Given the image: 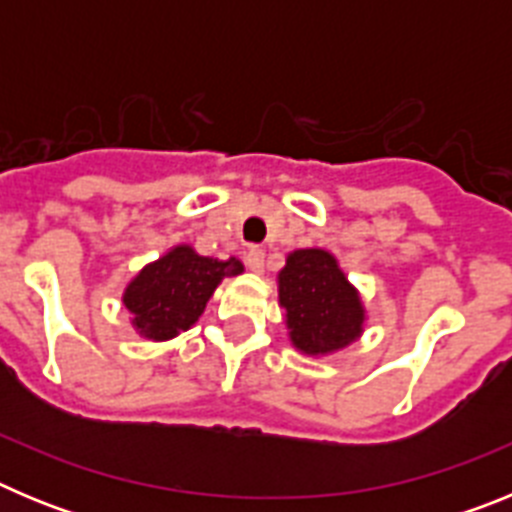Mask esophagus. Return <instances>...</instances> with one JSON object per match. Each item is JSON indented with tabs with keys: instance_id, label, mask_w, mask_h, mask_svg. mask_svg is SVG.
Instances as JSON below:
<instances>
[{
	"instance_id": "1",
	"label": "esophagus",
	"mask_w": 512,
	"mask_h": 512,
	"mask_svg": "<svg viewBox=\"0 0 512 512\" xmlns=\"http://www.w3.org/2000/svg\"><path fill=\"white\" fill-rule=\"evenodd\" d=\"M264 259H266V253H264V248H256V246H251L246 251V266L251 271H264Z\"/></svg>"
}]
</instances>
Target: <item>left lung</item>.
<instances>
[{"label":"left lung","instance_id":"left-lung-1","mask_svg":"<svg viewBox=\"0 0 512 512\" xmlns=\"http://www.w3.org/2000/svg\"><path fill=\"white\" fill-rule=\"evenodd\" d=\"M279 305L287 310L292 346L307 356L333 354L364 330L361 297L323 248H300L279 271Z\"/></svg>","mask_w":512,"mask_h":512}]
</instances>
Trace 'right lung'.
Returning <instances> with one entry per match:
<instances>
[{"instance_id": "right-lung-1", "label": "right lung", "mask_w": 512, "mask_h": 512, "mask_svg": "<svg viewBox=\"0 0 512 512\" xmlns=\"http://www.w3.org/2000/svg\"><path fill=\"white\" fill-rule=\"evenodd\" d=\"M241 271L243 264L235 256L220 261L200 256L192 246H174L138 271L122 302L133 312V328L140 336L169 341L200 320L217 284Z\"/></svg>"}]
</instances>
